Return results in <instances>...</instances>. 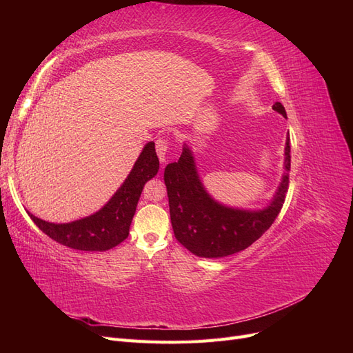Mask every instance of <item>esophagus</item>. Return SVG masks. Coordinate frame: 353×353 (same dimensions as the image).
I'll list each match as a JSON object with an SVG mask.
<instances>
[{"label":"esophagus","instance_id":"esophagus-1","mask_svg":"<svg viewBox=\"0 0 353 353\" xmlns=\"http://www.w3.org/2000/svg\"><path fill=\"white\" fill-rule=\"evenodd\" d=\"M168 150H169V141L165 140V138H159V140L156 141V153H157L159 160H160V162H162V163L166 162Z\"/></svg>","mask_w":353,"mask_h":353}]
</instances>
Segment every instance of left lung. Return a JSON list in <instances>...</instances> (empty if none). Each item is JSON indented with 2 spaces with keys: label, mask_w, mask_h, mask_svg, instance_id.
Returning a JSON list of instances; mask_svg holds the SVG:
<instances>
[{
  "label": "left lung",
  "mask_w": 353,
  "mask_h": 353,
  "mask_svg": "<svg viewBox=\"0 0 353 353\" xmlns=\"http://www.w3.org/2000/svg\"><path fill=\"white\" fill-rule=\"evenodd\" d=\"M284 117L281 103L272 105ZM285 174L270 205L261 210H244L221 205L203 187L194 156L184 143L178 162L165 168L170 222L176 240L200 258H223L248 249L268 230L284 205L290 172V137L284 148Z\"/></svg>",
  "instance_id": "1"
}]
</instances>
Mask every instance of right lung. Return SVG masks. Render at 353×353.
Segmentation results:
<instances>
[{
    "instance_id": "1",
    "label": "right lung",
    "mask_w": 353,
    "mask_h": 353,
    "mask_svg": "<svg viewBox=\"0 0 353 353\" xmlns=\"http://www.w3.org/2000/svg\"><path fill=\"white\" fill-rule=\"evenodd\" d=\"M159 170L154 143H147L141 154L113 197L92 215L69 223H52L29 213L37 227L50 239L83 252H104L122 243L128 234L144 184Z\"/></svg>"
}]
</instances>
